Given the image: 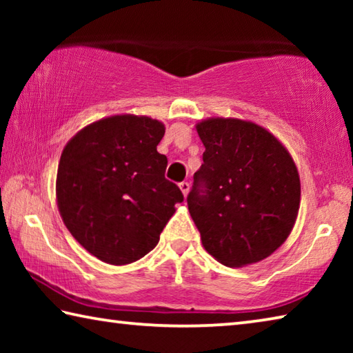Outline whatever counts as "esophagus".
Wrapping results in <instances>:
<instances>
[{"mask_svg": "<svg viewBox=\"0 0 353 353\" xmlns=\"http://www.w3.org/2000/svg\"><path fill=\"white\" fill-rule=\"evenodd\" d=\"M179 188H181L182 194L185 196V198H187V194H188V191H190V183L188 182H181V183H179Z\"/></svg>", "mask_w": 353, "mask_h": 353, "instance_id": "34e87169", "label": "esophagus"}]
</instances>
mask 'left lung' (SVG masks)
I'll return each mask as SVG.
<instances>
[{
	"label": "left lung",
	"mask_w": 353,
	"mask_h": 353,
	"mask_svg": "<svg viewBox=\"0 0 353 353\" xmlns=\"http://www.w3.org/2000/svg\"><path fill=\"white\" fill-rule=\"evenodd\" d=\"M196 130L205 152L187 202L202 246L229 268L265 260L296 223L294 160L270 130L246 119L207 118Z\"/></svg>",
	"instance_id": "left-lung-1"
}]
</instances>
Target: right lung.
Segmentation results:
<instances>
[{
  "label": "right lung",
  "instance_id": "right-lung-1",
  "mask_svg": "<svg viewBox=\"0 0 353 353\" xmlns=\"http://www.w3.org/2000/svg\"><path fill=\"white\" fill-rule=\"evenodd\" d=\"M159 119L113 115L81 129L65 145L56 179L57 207L70 234L92 255L121 266L157 246L183 201L165 179Z\"/></svg>",
  "mask_w": 353,
  "mask_h": 353
}]
</instances>
